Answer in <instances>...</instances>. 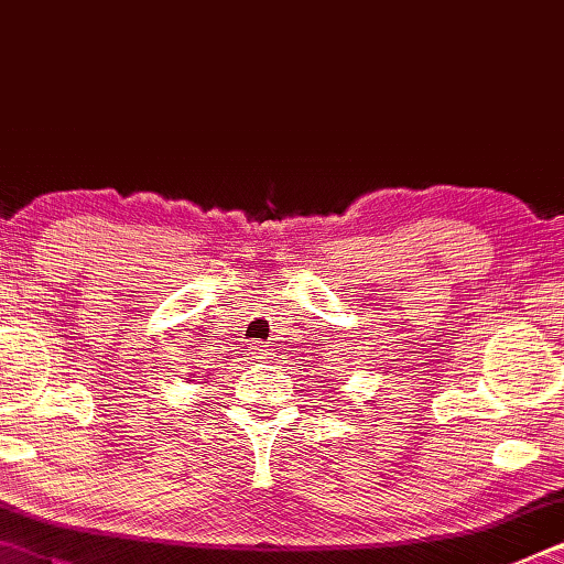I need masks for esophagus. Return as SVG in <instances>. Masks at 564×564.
<instances>
[{
	"label": "esophagus",
	"instance_id": "1",
	"mask_svg": "<svg viewBox=\"0 0 564 564\" xmlns=\"http://www.w3.org/2000/svg\"><path fill=\"white\" fill-rule=\"evenodd\" d=\"M249 355H253L256 360H263V355H265V350H263V345H251V352Z\"/></svg>",
	"mask_w": 564,
	"mask_h": 564
}]
</instances>
